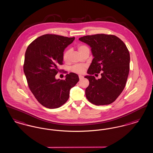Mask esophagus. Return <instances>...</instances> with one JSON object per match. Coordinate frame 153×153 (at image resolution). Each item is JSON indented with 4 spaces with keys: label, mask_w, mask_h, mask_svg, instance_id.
<instances>
[{
    "label": "esophagus",
    "mask_w": 153,
    "mask_h": 153,
    "mask_svg": "<svg viewBox=\"0 0 153 153\" xmlns=\"http://www.w3.org/2000/svg\"><path fill=\"white\" fill-rule=\"evenodd\" d=\"M79 79H80V80H82V79L84 78V76H81V75H79Z\"/></svg>",
    "instance_id": "esophagus-1"
}]
</instances>
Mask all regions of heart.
Listing matches in <instances>:
<instances>
[{"instance_id":"heart-1","label":"heart","mask_w":153,"mask_h":153,"mask_svg":"<svg viewBox=\"0 0 153 153\" xmlns=\"http://www.w3.org/2000/svg\"><path fill=\"white\" fill-rule=\"evenodd\" d=\"M88 48L84 45H79L77 46V49L78 51L81 54L86 49H87ZM71 53L70 49H68L65 50L64 52L63 53V55H62V58L64 61H68L69 60V54ZM71 71L73 72L74 73H78V74H81L83 73L85 71V66L84 65H75L73 66L71 69Z\"/></svg>"}]
</instances>
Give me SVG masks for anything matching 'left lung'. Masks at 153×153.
I'll return each mask as SVG.
<instances>
[{
	"mask_svg": "<svg viewBox=\"0 0 153 153\" xmlns=\"http://www.w3.org/2000/svg\"><path fill=\"white\" fill-rule=\"evenodd\" d=\"M79 40L91 48L94 58L85 76L89 81L85 89L88 101L96 105L114 102L123 91L130 71L129 51L123 42L114 35L98 34ZM102 71L96 80L93 74Z\"/></svg>",
	"mask_w": 153,
	"mask_h": 153,
	"instance_id": "8db88e82",
	"label": "left lung"
}]
</instances>
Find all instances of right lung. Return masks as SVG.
I'll return each instance as SVG.
<instances>
[{"instance_id":"add662e5","label":"right lung","mask_w":153,"mask_h":153,"mask_svg":"<svg viewBox=\"0 0 153 153\" xmlns=\"http://www.w3.org/2000/svg\"><path fill=\"white\" fill-rule=\"evenodd\" d=\"M75 38L56 34L39 36L28 46L23 71L30 91L38 102L48 108H57L69 97L70 90L79 81L77 74L66 75L65 80L56 79L58 65H62L63 53Z\"/></svg>"}]
</instances>
